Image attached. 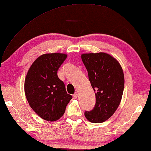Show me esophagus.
<instances>
[{
	"instance_id": "1",
	"label": "esophagus",
	"mask_w": 151,
	"mask_h": 151,
	"mask_svg": "<svg viewBox=\"0 0 151 151\" xmlns=\"http://www.w3.org/2000/svg\"><path fill=\"white\" fill-rule=\"evenodd\" d=\"M73 97L75 98V99H76V98L78 97V93L77 92H76L75 94L73 95Z\"/></svg>"
}]
</instances>
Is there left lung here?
<instances>
[{"instance_id": "1", "label": "left lung", "mask_w": 151, "mask_h": 151, "mask_svg": "<svg viewBox=\"0 0 151 151\" xmlns=\"http://www.w3.org/2000/svg\"><path fill=\"white\" fill-rule=\"evenodd\" d=\"M81 58L96 97L94 108L86 111L85 116L92 123L104 122L120 104L124 87L123 70L114 57L104 52L83 54Z\"/></svg>"}]
</instances>
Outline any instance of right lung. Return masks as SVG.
<instances>
[{"instance_id": "add662e5", "label": "right lung", "mask_w": 151, "mask_h": 151, "mask_svg": "<svg viewBox=\"0 0 151 151\" xmlns=\"http://www.w3.org/2000/svg\"><path fill=\"white\" fill-rule=\"evenodd\" d=\"M67 57L65 54H45L35 60L25 79V96L32 109L40 118L54 122L63 116L72 95L57 75Z\"/></svg>"}]
</instances>
